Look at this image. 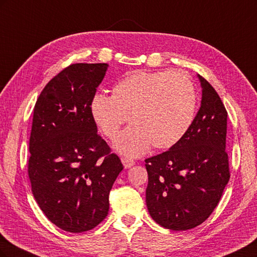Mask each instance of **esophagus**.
I'll list each match as a JSON object with an SVG mask.
<instances>
[{
	"mask_svg": "<svg viewBox=\"0 0 257 257\" xmlns=\"http://www.w3.org/2000/svg\"><path fill=\"white\" fill-rule=\"evenodd\" d=\"M121 161L123 163V166L125 167V168H130V167H132V166L135 164V161L134 160H132V159L126 158V157L121 158Z\"/></svg>",
	"mask_w": 257,
	"mask_h": 257,
	"instance_id": "esophagus-1",
	"label": "esophagus"
}]
</instances>
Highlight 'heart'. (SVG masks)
<instances>
[{"instance_id": "heart-1", "label": "heart", "mask_w": 257, "mask_h": 257, "mask_svg": "<svg viewBox=\"0 0 257 257\" xmlns=\"http://www.w3.org/2000/svg\"><path fill=\"white\" fill-rule=\"evenodd\" d=\"M197 105L191 77L181 71H135L114 84L111 96L96 94L90 104L92 119L113 141L124 123L131 125L118 138L116 150L139 157L149 148L168 149L190 128Z\"/></svg>"}]
</instances>
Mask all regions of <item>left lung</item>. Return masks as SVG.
<instances>
[{"label":"left lung","instance_id":"1","mask_svg":"<svg viewBox=\"0 0 257 257\" xmlns=\"http://www.w3.org/2000/svg\"><path fill=\"white\" fill-rule=\"evenodd\" d=\"M198 78L203 96L190 128L169 150L145 160L148 210L155 222L173 230L205 222L230 177L225 150L227 111L212 85Z\"/></svg>","mask_w":257,"mask_h":257}]
</instances>
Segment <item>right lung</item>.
<instances>
[{
    "label": "right lung",
    "mask_w": 257,
    "mask_h": 257,
    "mask_svg": "<svg viewBox=\"0 0 257 257\" xmlns=\"http://www.w3.org/2000/svg\"><path fill=\"white\" fill-rule=\"evenodd\" d=\"M107 67L71 64L46 84L34 107L28 163L32 192L48 220L69 232L90 230L105 219L123 169L90 111Z\"/></svg>",
    "instance_id": "1"
}]
</instances>
